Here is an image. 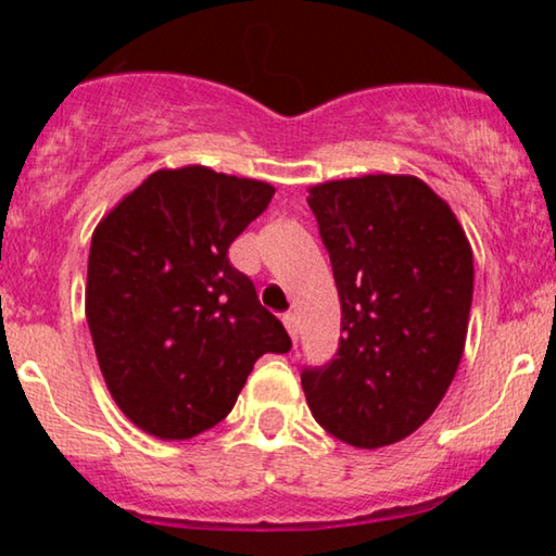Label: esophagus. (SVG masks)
<instances>
[{
  "instance_id": "1",
  "label": "esophagus",
  "mask_w": 556,
  "mask_h": 556,
  "mask_svg": "<svg viewBox=\"0 0 556 556\" xmlns=\"http://www.w3.org/2000/svg\"><path fill=\"white\" fill-rule=\"evenodd\" d=\"M283 324H286V329H288V333H291V339L295 344V341H299V318H295V314H283Z\"/></svg>"
}]
</instances>
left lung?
Segmentation results:
<instances>
[{
	"label": "left lung",
	"mask_w": 556,
	"mask_h": 556,
	"mask_svg": "<svg viewBox=\"0 0 556 556\" xmlns=\"http://www.w3.org/2000/svg\"><path fill=\"white\" fill-rule=\"evenodd\" d=\"M341 301L339 349L303 367L311 415L354 447L415 432L458 371L473 253L451 207L417 177L367 174L311 189Z\"/></svg>",
	"instance_id": "8db88e82"
}]
</instances>
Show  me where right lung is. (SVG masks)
<instances>
[{
	"instance_id": "obj_1",
	"label": "right lung",
	"mask_w": 556,
	"mask_h": 556,
	"mask_svg": "<svg viewBox=\"0 0 556 556\" xmlns=\"http://www.w3.org/2000/svg\"><path fill=\"white\" fill-rule=\"evenodd\" d=\"M207 166L154 172L96 227L86 318L111 397L141 430L187 440L225 420L253 364L291 349L227 250L273 200Z\"/></svg>"
}]
</instances>
